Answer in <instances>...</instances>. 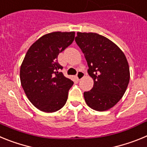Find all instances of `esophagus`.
<instances>
[{
  "label": "esophagus",
  "mask_w": 147,
  "mask_h": 147,
  "mask_svg": "<svg viewBox=\"0 0 147 147\" xmlns=\"http://www.w3.org/2000/svg\"><path fill=\"white\" fill-rule=\"evenodd\" d=\"M84 76H85V74L82 71H79L77 73V74H76V79L78 80H81Z\"/></svg>",
  "instance_id": "obj_1"
}]
</instances>
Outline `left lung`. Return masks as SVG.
<instances>
[{
  "mask_svg": "<svg viewBox=\"0 0 147 147\" xmlns=\"http://www.w3.org/2000/svg\"><path fill=\"white\" fill-rule=\"evenodd\" d=\"M88 62V73L94 84L84 93L90 108L105 111L122 98L129 82V67L125 55L111 40L96 33L77 32L75 38Z\"/></svg>",
  "mask_w": 147,
  "mask_h": 147,
  "instance_id": "obj_1",
  "label": "left lung"
}]
</instances>
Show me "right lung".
<instances>
[{
	"instance_id": "1",
	"label": "right lung",
	"mask_w": 147,
	"mask_h": 147,
	"mask_svg": "<svg viewBox=\"0 0 147 147\" xmlns=\"http://www.w3.org/2000/svg\"><path fill=\"white\" fill-rule=\"evenodd\" d=\"M75 32H55L43 35L28 49L20 66L21 85L35 107L45 113L60 110L74 82L59 70L57 57L73 42Z\"/></svg>"
}]
</instances>
